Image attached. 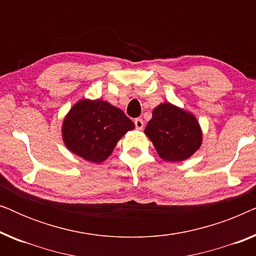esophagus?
<instances>
[{"label": "esophagus", "mask_w": 256, "mask_h": 256, "mask_svg": "<svg viewBox=\"0 0 256 256\" xmlns=\"http://www.w3.org/2000/svg\"><path fill=\"white\" fill-rule=\"evenodd\" d=\"M135 127L136 129H138V130H141V129H143V127H144V122H143L142 118H136L135 120Z\"/></svg>", "instance_id": "obj_1"}]
</instances>
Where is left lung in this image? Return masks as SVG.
<instances>
[{"instance_id": "obj_1", "label": "left lung", "mask_w": 256, "mask_h": 256, "mask_svg": "<svg viewBox=\"0 0 256 256\" xmlns=\"http://www.w3.org/2000/svg\"><path fill=\"white\" fill-rule=\"evenodd\" d=\"M144 134L166 162L188 160L202 143V132L197 118L191 112L170 102L160 104L154 108Z\"/></svg>"}]
</instances>
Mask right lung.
Wrapping results in <instances>:
<instances>
[{
	"mask_svg": "<svg viewBox=\"0 0 256 256\" xmlns=\"http://www.w3.org/2000/svg\"><path fill=\"white\" fill-rule=\"evenodd\" d=\"M134 128V122L120 108L100 99H82L65 115L62 136L72 154L99 164L112 155L116 143Z\"/></svg>",
	"mask_w": 256,
	"mask_h": 256,
	"instance_id": "obj_1",
	"label": "right lung"
}]
</instances>
